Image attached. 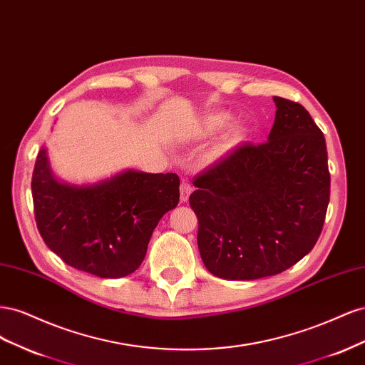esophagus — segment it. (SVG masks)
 <instances>
[{"instance_id": "esophagus-1", "label": "esophagus", "mask_w": 365, "mask_h": 365, "mask_svg": "<svg viewBox=\"0 0 365 365\" xmlns=\"http://www.w3.org/2000/svg\"><path fill=\"white\" fill-rule=\"evenodd\" d=\"M192 192H193V187H192V184H190L189 181L182 180V181H181V187H180L181 202H187V201H189V196H190V193H192Z\"/></svg>"}]
</instances>
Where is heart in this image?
Returning a JSON list of instances; mask_svg holds the SVG:
<instances>
[{
    "mask_svg": "<svg viewBox=\"0 0 365 365\" xmlns=\"http://www.w3.org/2000/svg\"><path fill=\"white\" fill-rule=\"evenodd\" d=\"M233 120L231 114L225 113V111H217V113H212L208 114L204 120H202V125H201V130L204 134L210 135V134H216L220 129H224L227 125H230V121ZM240 138V130H231L228 137L224 141V148H230L233 146L235 143Z\"/></svg>",
    "mask_w": 365,
    "mask_h": 365,
    "instance_id": "b5f03b06",
    "label": "heart"
}]
</instances>
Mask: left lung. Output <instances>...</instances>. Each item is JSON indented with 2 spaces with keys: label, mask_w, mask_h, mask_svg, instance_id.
<instances>
[{
  "label": "left lung",
  "mask_w": 365,
  "mask_h": 365,
  "mask_svg": "<svg viewBox=\"0 0 365 365\" xmlns=\"http://www.w3.org/2000/svg\"><path fill=\"white\" fill-rule=\"evenodd\" d=\"M274 103L267 143L244 145L193 182L197 247L219 279L280 274L322 235L330 196L324 135L300 103Z\"/></svg>",
  "instance_id": "1"
}]
</instances>
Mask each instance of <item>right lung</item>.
Listing matches in <instances>:
<instances>
[{
    "label": "right lung",
    "mask_w": 365,
    "mask_h": 365,
    "mask_svg": "<svg viewBox=\"0 0 365 365\" xmlns=\"http://www.w3.org/2000/svg\"><path fill=\"white\" fill-rule=\"evenodd\" d=\"M31 195L39 233L70 267L102 279L135 272L160 219L180 202L176 173L126 169L94 184H70L36 157Z\"/></svg>",
    "instance_id": "add662e5"
}]
</instances>
